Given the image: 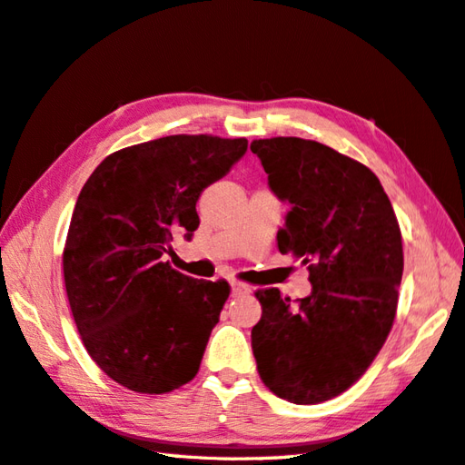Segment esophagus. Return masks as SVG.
<instances>
[{"label":"esophagus","instance_id":"obj_1","mask_svg":"<svg viewBox=\"0 0 465 465\" xmlns=\"http://www.w3.org/2000/svg\"><path fill=\"white\" fill-rule=\"evenodd\" d=\"M247 293H252V287H250V285L240 283V282H233V283H232V295H233V297L247 295Z\"/></svg>","mask_w":465,"mask_h":465}]
</instances>
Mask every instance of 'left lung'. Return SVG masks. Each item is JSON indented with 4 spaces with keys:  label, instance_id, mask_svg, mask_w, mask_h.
<instances>
[{
    "label": "left lung",
    "instance_id": "1",
    "mask_svg": "<svg viewBox=\"0 0 465 465\" xmlns=\"http://www.w3.org/2000/svg\"><path fill=\"white\" fill-rule=\"evenodd\" d=\"M267 183L289 202L282 253L309 265L311 295L297 305L257 291L262 319L252 349L263 384L295 404H319L361 379L392 329L404 253L381 180L315 140H253Z\"/></svg>",
    "mask_w": 465,
    "mask_h": 465
}]
</instances>
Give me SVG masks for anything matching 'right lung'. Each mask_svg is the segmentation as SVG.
<instances>
[{
    "label": "right lung",
    "mask_w": 465,
    "mask_h": 465,
    "mask_svg": "<svg viewBox=\"0 0 465 465\" xmlns=\"http://www.w3.org/2000/svg\"><path fill=\"white\" fill-rule=\"evenodd\" d=\"M245 153V138H156L106 156L79 193L64 287L86 352L128 391L164 394L198 374L230 285L164 259L198 230L200 193Z\"/></svg>",
    "instance_id": "1"
}]
</instances>
